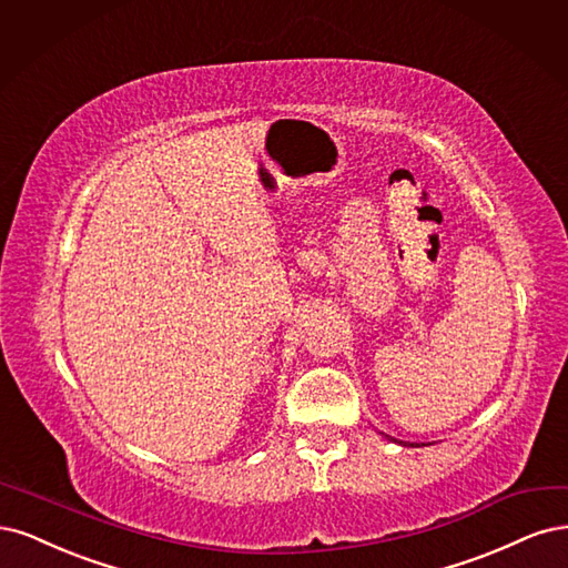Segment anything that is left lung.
<instances>
[{"label": "left lung", "mask_w": 568, "mask_h": 568, "mask_svg": "<svg viewBox=\"0 0 568 568\" xmlns=\"http://www.w3.org/2000/svg\"><path fill=\"white\" fill-rule=\"evenodd\" d=\"M384 438H389V442H394V444H400V446H410V448H417V444H406V442H398V438H392L389 434H382ZM425 446V444H423Z\"/></svg>", "instance_id": "obj_1"}]
</instances>
